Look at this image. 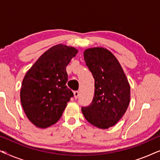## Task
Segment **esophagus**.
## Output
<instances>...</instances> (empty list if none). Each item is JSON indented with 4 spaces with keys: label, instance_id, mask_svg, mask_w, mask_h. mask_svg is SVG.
I'll return each instance as SVG.
<instances>
[{
    "label": "esophagus",
    "instance_id": "esophagus-1",
    "mask_svg": "<svg viewBox=\"0 0 160 160\" xmlns=\"http://www.w3.org/2000/svg\"><path fill=\"white\" fill-rule=\"evenodd\" d=\"M73 94H74V98H75V99H77L78 97V95H79V92H78V91H75L73 92Z\"/></svg>",
    "mask_w": 160,
    "mask_h": 160
}]
</instances>
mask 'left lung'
<instances>
[{"instance_id": "obj_1", "label": "left lung", "mask_w": 160, "mask_h": 160, "mask_svg": "<svg viewBox=\"0 0 160 160\" xmlns=\"http://www.w3.org/2000/svg\"><path fill=\"white\" fill-rule=\"evenodd\" d=\"M84 59L95 79V94L92 103L82 107V111L93 126L108 129L117 123L128 108L130 84L119 61L107 49H87Z\"/></svg>"}]
</instances>
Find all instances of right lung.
<instances>
[{"label": "right lung", "instance_id": "obj_1", "mask_svg": "<svg viewBox=\"0 0 160 160\" xmlns=\"http://www.w3.org/2000/svg\"><path fill=\"white\" fill-rule=\"evenodd\" d=\"M78 50L58 44L45 52L28 70L20 90L22 106L28 119L39 128L60 119L73 93L68 88L66 66Z\"/></svg>", "mask_w": 160, "mask_h": 160}]
</instances>
